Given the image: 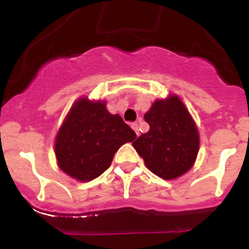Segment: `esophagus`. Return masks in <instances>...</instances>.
Instances as JSON below:
<instances>
[{"mask_svg":"<svg viewBox=\"0 0 249 249\" xmlns=\"http://www.w3.org/2000/svg\"><path fill=\"white\" fill-rule=\"evenodd\" d=\"M131 127H132V129L135 130V132H136L137 136H139V135H140V131H139V124H137V123H132V124H131Z\"/></svg>","mask_w":249,"mask_h":249,"instance_id":"esophagus-1","label":"esophagus"}]
</instances>
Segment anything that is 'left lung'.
Wrapping results in <instances>:
<instances>
[{"instance_id": "8db88e82", "label": "left lung", "mask_w": 249, "mask_h": 249, "mask_svg": "<svg viewBox=\"0 0 249 249\" xmlns=\"http://www.w3.org/2000/svg\"><path fill=\"white\" fill-rule=\"evenodd\" d=\"M149 130L132 145L154 175L173 179L192 169L199 152V132L177 96L158 100L144 114Z\"/></svg>"}]
</instances>
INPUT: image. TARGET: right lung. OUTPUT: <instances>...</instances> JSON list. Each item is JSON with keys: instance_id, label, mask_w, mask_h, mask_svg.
Instances as JSON below:
<instances>
[{"instance_id": "1", "label": "right lung", "mask_w": 249, "mask_h": 249, "mask_svg": "<svg viewBox=\"0 0 249 249\" xmlns=\"http://www.w3.org/2000/svg\"><path fill=\"white\" fill-rule=\"evenodd\" d=\"M135 139L134 130L110 114L105 102L80 99L57 132L55 155L62 171L88 182L108 169L120 145Z\"/></svg>"}]
</instances>
